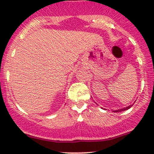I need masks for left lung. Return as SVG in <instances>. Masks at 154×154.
Wrapping results in <instances>:
<instances>
[{"label":"left lung","instance_id":"obj_1","mask_svg":"<svg viewBox=\"0 0 154 154\" xmlns=\"http://www.w3.org/2000/svg\"><path fill=\"white\" fill-rule=\"evenodd\" d=\"M132 106V105L131 106H127V107H125V108H123V109H118V110H114V111L113 112H122V111H125V110H127V109H130V107Z\"/></svg>","mask_w":154,"mask_h":154}]
</instances>
